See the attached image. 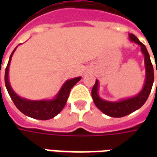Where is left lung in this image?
Segmentation results:
<instances>
[{
    "label": "left lung",
    "instance_id": "1",
    "mask_svg": "<svg viewBox=\"0 0 157 157\" xmlns=\"http://www.w3.org/2000/svg\"><path fill=\"white\" fill-rule=\"evenodd\" d=\"M129 39L131 41L135 42L140 46L141 52L145 57V85L140 92L137 95L133 98L127 99H123L118 102H110L106 101L100 98L98 95V81L96 80V82L92 90V97L93 102L97 106V108L101 110L106 115H109L113 118H121L124 116H126L135 112L140 108H141L144 105V103L146 102L149 95L151 91L152 85L154 82V70L153 65L150 59V55L146 49V47L140 41L137 37L134 34H129ZM157 74V68H156ZM157 86V83H156Z\"/></svg>",
    "mask_w": 157,
    "mask_h": 157
}]
</instances>
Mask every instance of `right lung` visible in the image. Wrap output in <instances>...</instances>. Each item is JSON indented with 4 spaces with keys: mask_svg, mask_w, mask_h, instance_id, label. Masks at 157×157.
<instances>
[{
    "mask_svg": "<svg viewBox=\"0 0 157 157\" xmlns=\"http://www.w3.org/2000/svg\"><path fill=\"white\" fill-rule=\"evenodd\" d=\"M16 48H17V47L12 51V55L10 56L8 64L6 65L5 71L6 87L9 95L12 98V102H14L16 107L23 114L29 116V117L36 118V119H40V120H47V119L54 118L58 113L61 112L62 109H64L66 101L69 98V94H70L71 90L82 79V77L79 76L76 78H73L71 80L66 81L64 83V85L62 86V87L59 90V92H58V94L56 95L55 98L52 99V100L32 101V100L20 98L12 90L8 79L10 62H11L12 55H13V53L15 52Z\"/></svg>",
    "mask_w": 157,
    "mask_h": 157,
    "instance_id": "1",
    "label": "right lung"
}]
</instances>
